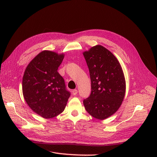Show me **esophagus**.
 Instances as JSON below:
<instances>
[{
    "label": "esophagus",
    "mask_w": 157,
    "mask_h": 157,
    "mask_svg": "<svg viewBox=\"0 0 157 157\" xmlns=\"http://www.w3.org/2000/svg\"><path fill=\"white\" fill-rule=\"evenodd\" d=\"M72 95H77V94H78V90H73L72 91Z\"/></svg>",
    "instance_id": "esophagus-1"
}]
</instances>
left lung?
<instances>
[{"mask_svg":"<svg viewBox=\"0 0 157 157\" xmlns=\"http://www.w3.org/2000/svg\"><path fill=\"white\" fill-rule=\"evenodd\" d=\"M88 67L92 92L83 101L94 118L105 120L116 113L124 99L126 83L121 66L115 56L101 45L83 53Z\"/></svg>","mask_w":157,"mask_h":157,"instance_id":"obj_1","label":"left lung"}]
</instances>
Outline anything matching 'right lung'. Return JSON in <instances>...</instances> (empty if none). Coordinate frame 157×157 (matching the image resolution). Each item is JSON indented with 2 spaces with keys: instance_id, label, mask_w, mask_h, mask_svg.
Here are the masks:
<instances>
[{
  "instance_id": "1",
  "label": "right lung",
  "mask_w": 157,
  "mask_h": 157,
  "mask_svg": "<svg viewBox=\"0 0 157 157\" xmlns=\"http://www.w3.org/2000/svg\"><path fill=\"white\" fill-rule=\"evenodd\" d=\"M64 53L44 50L28 64L22 80L23 97L29 108L45 119L62 113L70 93L63 78L58 72Z\"/></svg>"
}]
</instances>
